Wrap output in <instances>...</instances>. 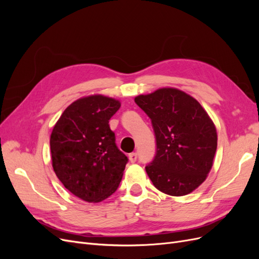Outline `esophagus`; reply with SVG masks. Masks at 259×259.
<instances>
[{"label": "esophagus", "mask_w": 259, "mask_h": 259, "mask_svg": "<svg viewBox=\"0 0 259 259\" xmlns=\"http://www.w3.org/2000/svg\"><path fill=\"white\" fill-rule=\"evenodd\" d=\"M128 159H130V161H131L132 163H135L136 160H137V153H135V152L130 153V154H128Z\"/></svg>", "instance_id": "34e87169"}]
</instances>
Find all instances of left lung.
Here are the masks:
<instances>
[{
  "instance_id": "obj_1",
  "label": "left lung",
  "mask_w": 259,
  "mask_h": 259,
  "mask_svg": "<svg viewBox=\"0 0 259 259\" xmlns=\"http://www.w3.org/2000/svg\"><path fill=\"white\" fill-rule=\"evenodd\" d=\"M135 103L151 119L156 154L146 171L156 189L173 197L201 186L213 166L217 132L199 101L175 88L138 95Z\"/></svg>"
}]
</instances>
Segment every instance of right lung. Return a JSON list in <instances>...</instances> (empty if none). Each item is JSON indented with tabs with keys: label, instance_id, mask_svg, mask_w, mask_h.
I'll list each match as a JSON object with an SVG mask.
<instances>
[{
	"label": "right lung",
	"instance_id": "right-lung-1",
	"mask_svg": "<svg viewBox=\"0 0 259 259\" xmlns=\"http://www.w3.org/2000/svg\"><path fill=\"white\" fill-rule=\"evenodd\" d=\"M121 103L101 94L69 105L52 131V165L61 184L75 197L98 203L115 192L127 156L117 149L110 117Z\"/></svg>",
	"mask_w": 259,
	"mask_h": 259
}]
</instances>
